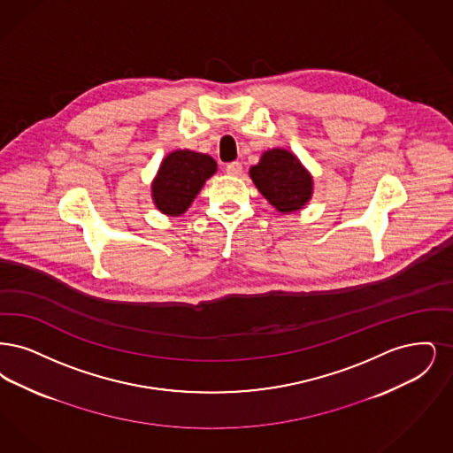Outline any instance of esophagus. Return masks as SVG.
<instances>
[{
  "label": "esophagus",
  "mask_w": 453,
  "mask_h": 453,
  "mask_svg": "<svg viewBox=\"0 0 453 453\" xmlns=\"http://www.w3.org/2000/svg\"><path fill=\"white\" fill-rule=\"evenodd\" d=\"M242 164L240 162H230V164H226V167H225V171H226V174H230V176H240L242 174Z\"/></svg>",
  "instance_id": "obj_1"
}]
</instances>
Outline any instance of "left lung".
Returning a JSON list of instances; mask_svg holds the SVG:
<instances>
[{"label":"left lung","instance_id":"obj_1","mask_svg":"<svg viewBox=\"0 0 453 453\" xmlns=\"http://www.w3.org/2000/svg\"><path fill=\"white\" fill-rule=\"evenodd\" d=\"M257 189L282 213L296 211L311 197L313 180L288 150H267L250 169Z\"/></svg>","mask_w":453,"mask_h":453}]
</instances>
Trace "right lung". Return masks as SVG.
<instances>
[{
  "mask_svg": "<svg viewBox=\"0 0 453 453\" xmlns=\"http://www.w3.org/2000/svg\"><path fill=\"white\" fill-rule=\"evenodd\" d=\"M217 173V162L210 156L191 150H176L164 158L152 186L158 210L179 217L195 201L206 179Z\"/></svg>",
  "mask_w": 453,
  "mask_h": 453,
  "instance_id": "right-lung-1",
  "label": "right lung"
}]
</instances>
